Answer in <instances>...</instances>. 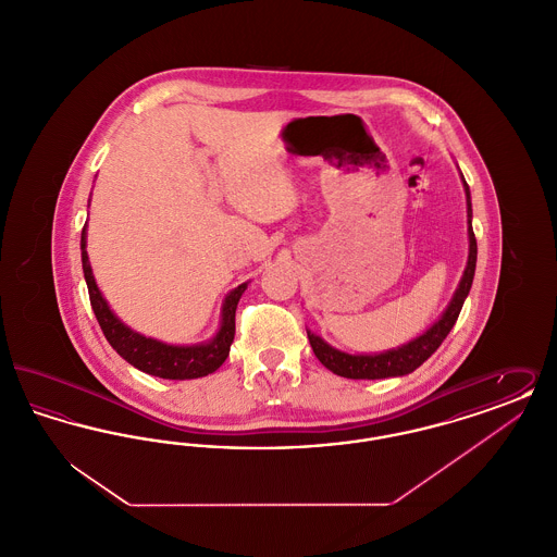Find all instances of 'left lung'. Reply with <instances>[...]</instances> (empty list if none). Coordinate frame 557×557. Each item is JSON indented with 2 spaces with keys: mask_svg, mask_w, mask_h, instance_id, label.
Wrapping results in <instances>:
<instances>
[{
  "mask_svg": "<svg viewBox=\"0 0 557 557\" xmlns=\"http://www.w3.org/2000/svg\"><path fill=\"white\" fill-rule=\"evenodd\" d=\"M463 180V175H461ZM463 189H466V202H468V239H470V252H468V265L461 275V282L457 290L450 298L447 311L441 315V319L428 327L422 336L409 341L407 345L375 352V355H348L334 346L327 345L321 336L307 330L309 343L315 352L321 366L334 371L336 375L350 377V380H380V377H395V375H407L413 370H418L425 359L443 345L447 338L455 321L459 318V311L463 307V300L468 298L472 282H474V271H476V236L472 230V200H470V187L463 180Z\"/></svg>",
  "mask_w": 557,
  "mask_h": 557,
  "instance_id": "obj_1",
  "label": "left lung"
}]
</instances>
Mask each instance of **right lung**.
Listing matches in <instances>:
<instances>
[{"label": "right lung", "mask_w": 557, "mask_h": 557, "mask_svg": "<svg viewBox=\"0 0 557 557\" xmlns=\"http://www.w3.org/2000/svg\"><path fill=\"white\" fill-rule=\"evenodd\" d=\"M85 246H87V225L81 232V263H83V273L89 290L91 309L108 343L127 363H132L133 368L144 373L164 377V380H194V377L209 375L223 366L236 334V309H238L239 296L244 294L248 284H239L236 290L225 296L223 311H221V327L209 343L191 346L166 345L133 332L129 325H125L110 311L107 298L102 296V292L94 280Z\"/></svg>", "instance_id": "1"}]
</instances>
